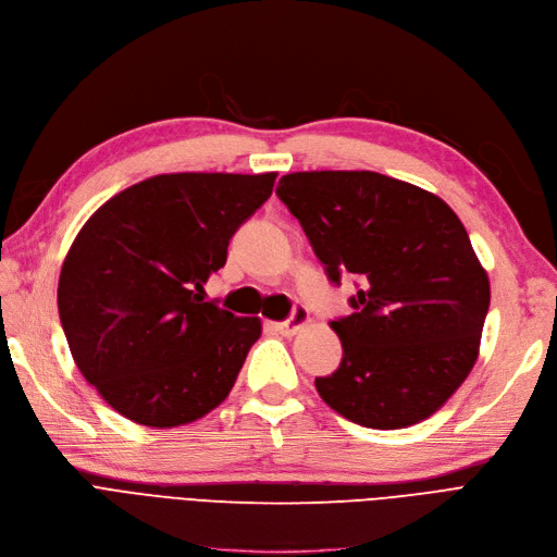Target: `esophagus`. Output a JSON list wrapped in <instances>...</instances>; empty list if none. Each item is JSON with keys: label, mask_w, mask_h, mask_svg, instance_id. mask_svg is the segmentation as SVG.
Segmentation results:
<instances>
[{"label": "esophagus", "mask_w": 557, "mask_h": 557, "mask_svg": "<svg viewBox=\"0 0 557 557\" xmlns=\"http://www.w3.org/2000/svg\"><path fill=\"white\" fill-rule=\"evenodd\" d=\"M311 324V315L309 311L304 309V306H297V309L293 311V318L287 322H276L274 330L281 334V336H295L297 332H301L304 327H309Z\"/></svg>", "instance_id": "34e87169"}]
</instances>
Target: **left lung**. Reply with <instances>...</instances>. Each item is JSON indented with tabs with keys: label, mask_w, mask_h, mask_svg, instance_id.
I'll return each instance as SVG.
<instances>
[{
	"label": "left lung",
	"mask_w": 557,
	"mask_h": 557,
	"mask_svg": "<svg viewBox=\"0 0 557 557\" xmlns=\"http://www.w3.org/2000/svg\"><path fill=\"white\" fill-rule=\"evenodd\" d=\"M276 196L330 281L361 278L355 313L330 322L343 359L315 377L322 400L367 429L429 419L470 375L491 304L461 219L435 194L371 170L293 172Z\"/></svg>",
	"instance_id": "8db88e82"
}]
</instances>
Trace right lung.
<instances>
[{"instance_id": "1", "label": "right lung", "mask_w": 557, "mask_h": 557, "mask_svg": "<svg viewBox=\"0 0 557 557\" xmlns=\"http://www.w3.org/2000/svg\"><path fill=\"white\" fill-rule=\"evenodd\" d=\"M276 172H172L124 188L81 227L57 306L75 367L112 410L149 429L184 426L233 389L260 318L205 301L237 227Z\"/></svg>"}]
</instances>
